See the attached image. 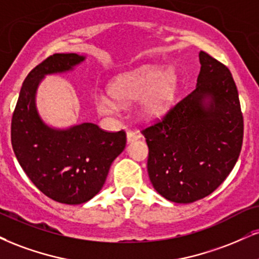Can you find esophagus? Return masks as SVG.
Segmentation results:
<instances>
[{
	"instance_id": "obj_1",
	"label": "esophagus",
	"mask_w": 259,
	"mask_h": 259,
	"mask_svg": "<svg viewBox=\"0 0 259 259\" xmlns=\"http://www.w3.org/2000/svg\"><path fill=\"white\" fill-rule=\"evenodd\" d=\"M140 135L138 133H133V132H127L126 133V142L127 143H132L135 140H139Z\"/></svg>"
}]
</instances>
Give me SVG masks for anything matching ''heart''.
Wrapping results in <instances>:
<instances>
[{
	"label": "heart",
	"instance_id": "1",
	"mask_svg": "<svg viewBox=\"0 0 259 259\" xmlns=\"http://www.w3.org/2000/svg\"><path fill=\"white\" fill-rule=\"evenodd\" d=\"M180 87V77L175 68L143 65L132 71L118 73L107 85L110 95H98L95 107L100 114L111 117L119 110L118 102L136 99L135 108L143 119L164 116L175 101Z\"/></svg>",
	"mask_w": 259,
	"mask_h": 259
}]
</instances>
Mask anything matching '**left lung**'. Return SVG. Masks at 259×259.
I'll list each match as a JSON object with an SVG mask.
<instances>
[{
    "label": "left lung",
    "instance_id": "1",
    "mask_svg": "<svg viewBox=\"0 0 259 259\" xmlns=\"http://www.w3.org/2000/svg\"><path fill=\"white\" fill-rule=\"evenodd\" d=\"M197 87L146 127L148 176L161 197L189 204L207 197L238 161L244 136L239 94L228 67L199 53Z\"/></svg>",
    "mask_w": 259,
    "mask_h": 259
}]
</instances>
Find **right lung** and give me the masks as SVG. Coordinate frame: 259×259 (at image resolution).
Masks as SVG:
<instances>
[{"label":"right lung","instance_id":"1","mask_svg":"<svg viewBox=\"0 0 259 259\" xmlns=\"http://www.w3.org/2000/svg\"><path fill=\"white\" fill-rule=\"evenodd\" d=\"M85 55L61 53L47 58L25 78L12 118V147L21 169L43 194L68 205L88 201L101 191L111 164L125 148V133H107L96 124L48 125L36 95L48 74L66 73Z\"/></svg>","mask_w":259,"mask_h":259}]
</instances>
